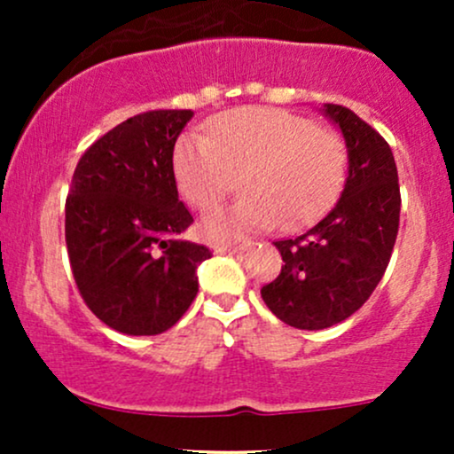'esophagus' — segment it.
Instances as JSON below:
<instances>
[{
    "label": "esophagus",
    "instance_id": "34e87169",
    "mask_svg": "<svg viewBox=\"0 0 454 454\" xmlns=\"http://www.w3.org/2000/svg\"><path fill=\"white\" fill-rule=\"evenodd\" d=\"M247 247H252V243H239V245L217 243V245H213V252L215 254H237V252H245Z\"/></svg>",
    "mask_w": 454,
    "mask_h": 454
}]
</instances>
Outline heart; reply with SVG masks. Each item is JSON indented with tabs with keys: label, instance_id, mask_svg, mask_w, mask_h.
<instances>
[{
	"label": "heart",
	"instance_id": "heart-1",
	"mask_svg": "<svg viewBox=\"0 0 454 454\" xmlns=\"http://www.w3.org/2000/svg\"><path fill=\"white\" fill-rule=\"evenodd\" d=\"M243 173V196L207 211L200 231L211 241L249 232L301 231L335 205L348 173L340 134L278 108H241L211 123V138L185 134L173 151L176 187L207 209Z\"/></svg>",
	"mask_w": 454,
	"mask_h": 454
}]
</instances>
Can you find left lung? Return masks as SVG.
<instances>
[{
  "mask_svg": "<svg viewBox=\"0 0 454 454\" xmlns=\"http://www.w3.org/2000/svg\"><path fill=\"white\" fill-rule=\"evenodd\" d=\"M341 132L348 176L337 205L301 237L275 241L284 267L260 290L286 325L320 331L361 309L382 279L399 231V179L388 143L340 104L320 108Z\"/></svg>",
  "mask_w": 454,
  "mask_h": 454,
  "instance_id": "left-lung-1",
  "label": "left lung"
}]
</instances>
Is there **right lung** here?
<instances>
[{"label":"right lung","instance_id":"1","mask_svg":"<svg viewBox=\"0 0 454 454\" xmlns=\"http://www.w3.org/2000/svg\"><path fill=\"white\" fill-rule=\"evenodd\" d=\"M194 111H149L82 153L66 200V243L78 293L106 326L160 335L198 294L209 247L184 239L173 151Z\"/></svg>","mask_w":454,"mask_h":454}]
</instances>
